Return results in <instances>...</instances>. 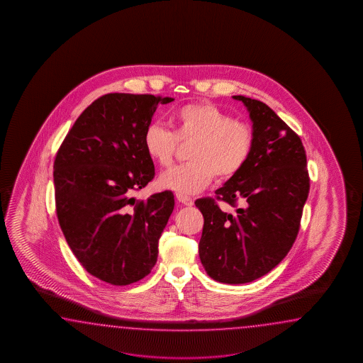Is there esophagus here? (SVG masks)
I'll list each match as a JSON object with an SVG mask.
<instances>
[{
    "label": "esophagus",
    "instance_id": "obj_1",
    "mask_svg": "<svg viewBox=\"0 0 363 363\" xmlns=\"http://www.w3.org/2000/svg\"><path fill=\"white\" fill-rule=\"evenodd\" d=\"M177 200L179 202H182V203H184L185 206H192L193 200L191 197H188V196H185V194H182V193H177Z\"/></svg>",
    "mask_w": 363,
    "mask_h": 363
}]
</instances>
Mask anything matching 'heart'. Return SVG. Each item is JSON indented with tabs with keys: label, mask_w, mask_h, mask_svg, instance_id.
I'll return each instance as SVG.
<instances>
[{
	"label": "heart",
	"mask_w": 363,
	"mask_h": 363,
	"mask_svg": "<svg viewBox=\"0 0 363 363\" xmlns=\"http://www.w3.org/2000/svg\"><path fill=\"white\" fill-rule=\"evenodd\" d=\"M171 130L150 123L144 132V149L152 162L170 167L179 143H193L188 152L189 163L164 172L158 179L162 189L194 194L208 186L214 177L228 180L245 167L255 147L253 128L216 104L202 101L174 110Z\"/></svg>",
	"instance_id": "heart-1"
}]
</instances>
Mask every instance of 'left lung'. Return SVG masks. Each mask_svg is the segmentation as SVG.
I'll list each match as a JSON object with an SVG mask.
<instances>
[{"label": "left lung", "instance_id": "1", "mask_svg": "<svg viewBox=\"0 0 363 363\" xmlns=\"http://www.w3.org/2000/svg\"><path fill=\"white\" fill-rule=\"evenodd\" d=\"M242 101L253 122L255 147L245 167L216 189V199L196 200L203 216L199 244L208 277L227 284L253 281L288 255L298 235L310 178L301 139L261 101ZM245 206L235 216L217 205Z\"/></svg>", "mask_w": 363, "mask_h": 363}]
</instances>
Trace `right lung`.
<instances>
[{"label":"right lung","instance_id":"right-lung-1","mask_svg":"<svg viewBox=\"0 0 363 363\" xmlns=\"http://www.w3.org/2000/svg\"><path fill=\"white\" fill-rule=\"evenodd\" d=\"M174 99L108 93L93 101L62 141L53 166L55 211L77 261L111 286L145 278L174 210L171 191L132 194L155 178L144 132L160 104Z\"/></svg>","mask_w":363,"mask_h":363}]
</instances>
